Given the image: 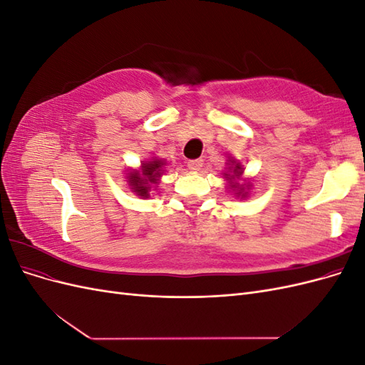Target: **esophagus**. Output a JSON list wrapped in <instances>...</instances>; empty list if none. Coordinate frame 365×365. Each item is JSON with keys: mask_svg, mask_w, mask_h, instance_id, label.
<instances>
[{"mask_svg": "<svg viewBox=\"0 0 365 365\" xmlns=\"http://www.w3.org/2000/svg\"><path fill=\"white\" fill-rule=\"evenodd\" d=\"M202 164H204V161H202L201 158H197V160H190L189 163H187V165H189V169H190V170H200V169L202 168Z\"/></svg>", "mask_w": 365, "mask_h": 365, "instance_id": "1", "label": "esophagus"}]
</instances>
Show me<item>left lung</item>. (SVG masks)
<instances>
[{
	"mask_svg": "<svg viewBox=\"0 0 365 365\" xmlns=\"http://www.w3.org/2000/svg\"><path fill=\"white\" fill-rule=\"evenodd\" d=\"M235 163V161H233ZM242 175V168H240V165L239 164H236L235 165V169H233V175H231L230 176V180H235V178H239V176ZM227 178H228V176H227ZM230 185L231 187H233V189H237L239 192H237V195L240 193L242 196H245V193H244V190H245V187H244V184H242V185H239V182H230Z\"/></svg>",
	"mask_w": 365,
	"mask_h": 365,
	"instance_id": "1",
	"label": "left lung"
}]
</instances>
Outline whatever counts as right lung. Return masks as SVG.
<instances>
[{"instance_id": "add662e5", "label": "right lung", "mask_w": 365, "mask_h": 365, "mask_svg": "<svg viewBox=\"0 0 365 365\" xmlns=\"http://www.w3.org/2000/svg\"><path fill=\"white\" fill-rule=\"evenodd\" d=\"M164 165V161L153 160L149 163H143V173L132 172L129 175V184L134 187V192L140 196H149L150 184L158 182V176L161 175V168Z\"/></svg>"}]
</instances>
